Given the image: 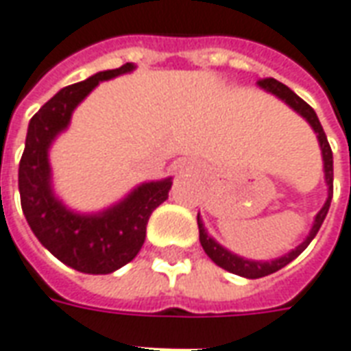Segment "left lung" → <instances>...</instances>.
<instances>
[{"label": "left lung", "instance_id": "left-lung-1", "mask_svg": "<svg viewBox=\"0 0 351 351\" xmlns=\"http://www.w3.org/2000/svg\"><path fill=\"white\" fill-rule=\"evenodd\" d=\"M257 84H259L265 92L274 94L276 98H280L283 104H287V106H289L295 113H299V115L312 126V130L315 132V138L319 141V149H322L323 171H325V183H327V200L323 204L322 210L315 213L312 228H310V232H308V236L304 238V242L299 243V245H297L295 250H291L289 253H285L282 257H278V259L272 261L245 259V257H240V255H236L232 251H228L227 247H223L215 238H211V236L208 234V230H206L202 219H200V213H198V217H196V221H198V232H200V243H202L206 255H208L217 267L225 268V270H228V272H232V274L236 276L247 278V280H257V278H263V276L274 274L280 268H283L285 265H289L291 261L297 259L300 253L306 250L308 243L312 242L315 238V234H317L322 223L325 221V217H327L330 198H332V151H330L327 136H325V132H323V126L322 123H319L317 115H315V111L310 108L302 98H299L295 92L291 90L289 86H285V84L280 83V81H276V79H261Z\"/></svg>", "mask_w": 351, "mask_h": 351}]
</instances>
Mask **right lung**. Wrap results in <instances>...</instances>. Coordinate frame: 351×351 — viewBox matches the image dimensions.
Returning <instances> with one entry per match:
<instances>
[{
	"label": "right lung",
	"mask_w": 351,
	"mask_h": 351,
	"mask_svg": "<svg viewBox=\"0 0 351 351\" xmlns=\"http://www.w3.org/2000/svg\"><path fill=\"white\" fill-rule=\"evenodd\" d=\"M134 64L98 71L81 83L56 92L32 117L19 166V191L24 217L39 242L64 265L84 274H111L130 263L145 242L151 213L168 198L171 178L147 181L119 202L96 213L71 210L54 193L49 151L68 130L77 106L101 81L134 71Z\"/></svg>",
	"instance_id": "right-lung-1"
}]
</instances>
